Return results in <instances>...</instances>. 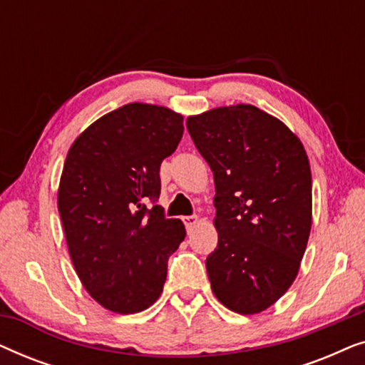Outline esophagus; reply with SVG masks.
<instances>
[{
  "mask_svg": "<svg viewBox=\"0 0 365 365\" xmlns=\"http://www.w3.org/2000/svg\"><path fill=\"white\" fill-rule=\"evenodd\" d=\"M182 222H184V226H186L187 232H191L192 227L197 224V216H184Z\"/></svg>",
  "mask_w": 365,
  "mask_h": 365,
  "instance_id": "1",
  "label": "esophagus"
}]
</instances>
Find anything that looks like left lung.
<instances>
[{"mask_svg": "<svg viewBox=\"0 0 365 365\" xmlns=\"http://www.w3.org/2000/svg\"><path fill=\"white\" fill-rule=\"evenodd\" d=\"M214 174L219 241L206 259L214 296L257 314L291 287L312 224L311 166L286 124L251 104L186 121Z\"/></svg>", "mask_w": 365, "mask_h": 365, "instance_id": "obj_1", "label": "left lung"}]
</instances>
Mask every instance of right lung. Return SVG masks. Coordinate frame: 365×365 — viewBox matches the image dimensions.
I'll return each instance as SVG.
<instances>
[{"instance_id": "obj_1", "label": "right lung", "mask_w": 365, "mask_h": 365, "mask_svg": "<svg viewBox=\"0 0 365 365\" xmlns=\"http://www.w3.org/2000/svg\"><path fill=\"white\" fill-rule=\"evenodd\" d=\"M182 116L131 103L104 114L69 149L58 209L69 256L94 301L141 312L161 296L168 259L186 237L158 206L163 159L176 151Z\"/></svg>"}]
</instances>
